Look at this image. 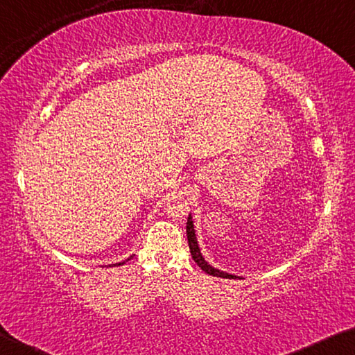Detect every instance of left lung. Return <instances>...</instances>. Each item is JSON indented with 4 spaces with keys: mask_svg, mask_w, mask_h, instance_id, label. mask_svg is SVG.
Returning a JSON list of instances; mask_svg holds the SVG:
<instances>
[{
    "mask_svg": "<svg viewBox=\"0 0 355 355\" xmlns=\"http://www.w3.org/2000/svg\"><path fill=\"white\" fill-rule=\"evenodd\" d=\"M187 239H189V248H190V254H192V259L195 260V263L198 265L205 272H208V275H211V276H217V277H227V279H236V277H239V276H234V275H228V272H225V271L217 270L205 260V257L200 252L198 241H196V234H195V228H193V220H192V216H190V214H189V219H187ZM239 279H241V277H239Z\"/></svg>",
    "mask_w": 355,
    "mask_h": 355,
    "instance_id": "obj_1",
    "label": "left lung"
}]
</instances>
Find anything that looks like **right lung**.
Instances as JSON below:
<instances>
[{
	"mask_svg": "<svg viewBox=\"0 0 355 355\" xmlns=\"http://www.w3.org/2000/svg\"><path fill=\"white\" fill-rule=\"evenodd\" d=\"M130 259H132V257H130ZM130 259H127V260H123V261H119V263H114V266H121V265H123L125 263V261H128ZM112 266V265H111Z\"/></svg>",
	"mask_w": 355,
	"mask_h": 355,
	"instance_id": "obj_1",
	"label": "right lung"
}]
</instances>
